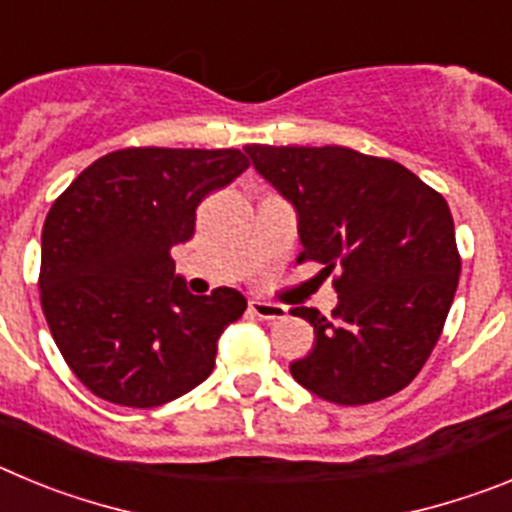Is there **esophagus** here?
<instances>
[{
	"instance_id": "obj_1",
	"label": "esophagus",
	"mask_w": 512,
	"mask_h": 512,
	"mask_svg": "<svg viewBox=\"0 0 512 512\" xmlns=\"http://www.w3.org/2000/svg\"><path fill=\"white\" fill-rule=\"evenodd\" d=\"M248 310L261 320H282L287 318V307L277 305V302H266V300H251L248 302Z\"/></svg>"
}]
</instances>
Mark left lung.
I'll return each instance as SVG.
<instances>
[{"label": "left lung", "mask_w": 512, "mask_h": 512, "mask_svg": "<svg viewBox=\"0 0 512 512\" xmlns=\"http://www.w3.org/2000/svg\"><path fill=\"white\" fill-rule=\"evenodd\" d=\"M253 169L292 202L302 253L318 261L338 305L333 320L295 307L315 346L289 372L312 395L366 405L408 387L441 336L459 284L454 217L397 161L343 146H246Z\"/></svg>", "instance_id": "1"}]
</instances>
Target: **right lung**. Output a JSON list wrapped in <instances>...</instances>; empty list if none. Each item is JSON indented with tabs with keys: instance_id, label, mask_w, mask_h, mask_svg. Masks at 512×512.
Masks as SVG:
<instances>
[{
	"instance_id": "1",
	"label": "right lung",
	"mask_w": 512,
	"mask_h": 512,
	"mask_svg": "<svg viewBox=\"0 0 512 512\" xmlns=\"http://www.w3.org/2000/svg\"><path fill=\"white\" fill-rule=\"evenodd\" d=\"M248 169L235 148H122L53 202L40 241V305L79 382L125 408H158L210 377L246 310L238 289L192 295L171 248L197 205Z\"/></svg>"
}]
</instances>
